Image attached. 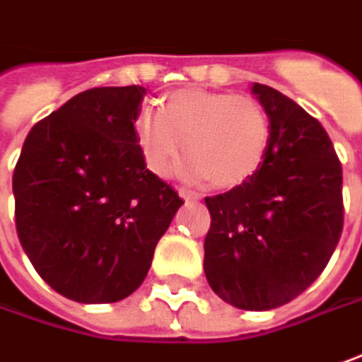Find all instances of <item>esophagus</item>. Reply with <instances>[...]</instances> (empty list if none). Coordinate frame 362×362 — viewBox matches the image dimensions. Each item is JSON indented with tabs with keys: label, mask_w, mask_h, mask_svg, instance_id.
<instances>
[{
	"label": "esophagus",
	"mask_w": 362,
	"mask_h": 362,
	"mask_svg": "<svg viewBox=\"0 0 362 362\" xmlns=\"http://www.w3.org/2000/svg\"><path fill=\"white\" fill-rule=\"evenodd\" d=\"M179 195H181V199H185V201H199V199H201L199 193H195V191H187V189H179Z\"/></svg>",
	"instance_id": "esophagus-1"
}]
</instances>
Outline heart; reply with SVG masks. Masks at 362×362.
<instances>
[{
    "mask_svg": "<svg viewBox=\"0 0 362 362\" xmlns=\"http://www.w3.org/2000/svg\"><path fill=\"white\" fill-rule=\"evenodd\" d=\"M147 169L165 175L183 151L181 175L197 183L243 185L261 169L271 143V119L259 99L209 89H179L163 109L143 105L133 119Z\"/></svg>",
    "mask_w": 362,
    "mask_h": 362,
    "instance_id": "heart-1",
    "label": "heart"
}]
</instances>
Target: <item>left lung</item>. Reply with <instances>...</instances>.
<instances>
[{"label": "left lung", "mask_w": 362, "mask_h": 362, "mask_svg": "<svg viewBox=\"0 0 362 362\" xmlns=\"http://www.w3.org/2000/svg\"><path fill=\"white\" fill-rule=\"evenodd\" d=\"M271 119L261 169L243 185L205 197V277L245 311L285 305L322 273L343 231V169L327 131L293 99L253 83Z\"/></svg>", "instance_id": "obj_1"}]
</instances>
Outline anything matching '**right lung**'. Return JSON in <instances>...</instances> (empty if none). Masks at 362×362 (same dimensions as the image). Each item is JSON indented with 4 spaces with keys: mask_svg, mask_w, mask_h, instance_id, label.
I'll use <instances>...</instances> for the list:
<instances>
[{
    "mask_svg": "<svg viewBox=\"0 0 362 362\" xmlns=\"http://www.w3.org/2000/svg\"><path fill=\"white\" fill-rule=\"evenodd\" d=\"M145 93L141 85L77 93L31 127L17 159L19 243L40 277L77 303L129 297L183 205L135 141Z\"/></svg>",
    "mask_w": 362,
    "mask_h": 362,
    "instance_id": "add662e5",
    "label": "right lung"
}]
</instances>
